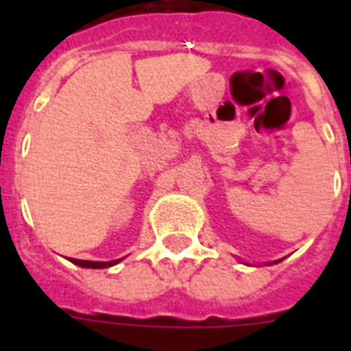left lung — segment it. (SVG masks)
Returning <instances> with one entry per match:
<instances>
[{
    "label": "left lung",
    "mask_w": 351,
    "mask_h": 351,
    "mask_svg": "<svg viewBox=\"0 0 351 351\" xmlns=\"http://www.w3.org/2000/svg\"><path fill=\"white\" fill-rule=\"evenodd\" d=\"M275 262H280V261H275Z\"/></svg>",
    "instance_id": "1"
}]
</instances>
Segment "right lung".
I'll return each mask as SVG.
<instances>
[{"label": "right lung", "instance_id": "obj_1", "mask_svg": "<svg viewBox=\"0 0 351 351\" xmlns=\"http://www.w3.org/2000/svg\"><path fill=\"white\" fill-rule=\"evenodd\" d=\"M121 258H118V261H109V262H96V261H80V258H73V264H76V266L80 267H90V269H104V267H111L114 266V264H118Z\"/></svg>", "mask_w": 351, "mask_h": 351}]
</instances>
